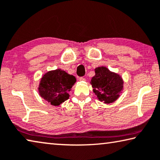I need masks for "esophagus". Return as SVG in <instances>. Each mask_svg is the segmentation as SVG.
I'll use <instances>...</instances> for the list:
<instances>
[{"mask_svg": "<svg viewBox=\"0 0 160 160\" xmlns=\"http://www.w3.org/2000/svg\"><path fill=\"white\" fill-rule=\"evenodd\" d=\"M79 81H81V82H85L86 78L84 77H80L79 78Z\"/></svg>", "mask_w": 160, "mask_h": 160, "instance_id": "esophagus-1", "label": "esophagus"}]
</instances>
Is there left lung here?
I'll return each mask as SVG.
<instances>
[{
  "label": "left lung",
  "instance_id": "obj_1",
  "mask_svg": "<svg viewBox=\"0 0 160 160\" xmlns=\"http://www.w3.org/2000/svg\"><path fill=\"white\" fill-rule=\"evenodd\" d=\"M95 73L91 81L94 92L101 102H104L106 104L114 102L123 88L122 78L106 67L97 68Z\"/></svg>",
  "mask_w": 160,
  "mask_h": 160
}]
</instances>
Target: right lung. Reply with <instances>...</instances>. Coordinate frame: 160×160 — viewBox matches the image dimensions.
I'll return each instance as SVG.
<instances>
[{
  "label": "right lung",
  "mask_w": 160,
  "mask_h": 160,
  "mask_svg": "<svg viewBox=\"0 0 160 160\" xmlns=\"http://www.w3.org/2000/svg\"><path fill=\"white\" fill-rule=\"evenodd\" d=\"M75 82L76 78L64 71H51L41 78L39 93L41 97L50 102L51 105L58 106L68 99V92Z\"/></svg>",
  "instance_id": "add662e5"
}]
</instances>
